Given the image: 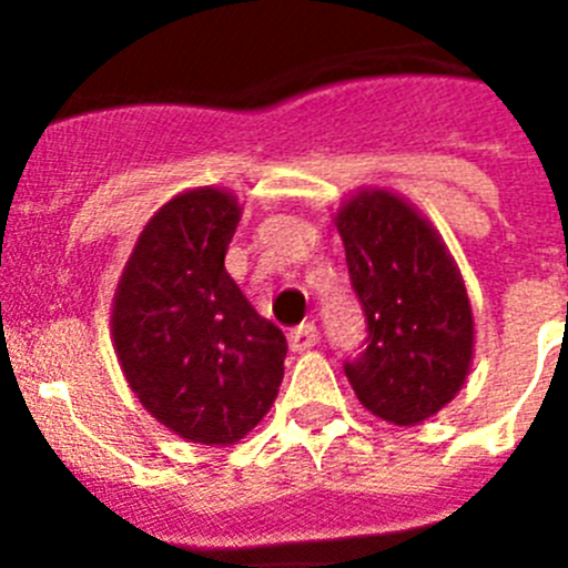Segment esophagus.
<instances>
[{"label": "esophagus", "instance_id": "obj_1", "mask_svg": "<svg viewBox=\"0 0 568 568\" xmlns=\"http://www.w3.org/2000/svg\"><path fill=\"white\" fill-rule=\"evenodd\" d=\"M287 341L293 353H304V349L318 344V329H315V324H298V327L290 329Z\"/></svg>", "mask_w": 568, "mask_h": 568}]
</instances>
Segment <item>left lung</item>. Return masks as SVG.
<instances>
[{
    "label": "left lung",
    "mask_w": 568,
    "mask_h": 568,
    "mask_svg": "<svg viewBox=\"0 0 568 568\" xmlns=\"http://www.w3.org/2000/svg\"><path fill=\"white\" fill-rule=\"evenodd\" d=\"M349 284L366 321L364 349L344 358L361 404L413 426L464 386L471 361V307L453 255L404 199L369 190L338 210Z\"/></svg>",
    "instance_id": "left-lung-1"
}]
</instances>
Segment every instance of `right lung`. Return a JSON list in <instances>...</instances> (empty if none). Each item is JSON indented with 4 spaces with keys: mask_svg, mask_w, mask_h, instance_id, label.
<instances>
[{
    "mask_svg": "<svg viewBox=\"0 0 568 568\" xmlns=\"http://www.w3.org/2000/svg\"><path fill=\"white\" fill-rule=\"evenodd\" d=\"M230 193L175 195L148 222L113 298V344L130 389L175 435L227 446L278 395L287 338L224 270L239 224Z\"/></svg>",
    "mask_w": 568,
    "mask_h": 568,
    "instance_id": "obj_1",
    "label": "right lung"
}]
</instances>
